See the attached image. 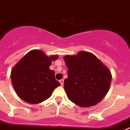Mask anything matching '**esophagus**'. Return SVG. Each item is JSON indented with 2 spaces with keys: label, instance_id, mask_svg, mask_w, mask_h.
Returning <instances> with one entry per match:
<instances>
[{
  "label": "esophagus",
  "instance_id": "1",
  "mask_svg": "<svg viewBox=\"0 0 130 130\" xmlns=\"http://www.w3.org/2000/svg\"><path fill=\"white\" fill-rule=\"evenodd\" d=\"M59 82H60L61 85V86L63 85V84H64V80H63V79H61V80H59Z\"/></svg>",
  "mask_w": 130,
  "mask_h": 130
}]
</instances>
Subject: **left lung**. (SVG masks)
Here are the masks:
<instances>
[{
  "instance_id": "left-lung-1",
  "label": "left lung",
  "mask_w": 130,
  "mask_h": 130,
  "mask_svg": "<svg viewBox=\"0 0 130 130\" xmlns=\"http://www.w3.org/2000/svg\"><path fill=\"white\" fill-rule=\"evenodd\" d=\"M68 78L64 89L69 99L80 107L98 104L109 91L111 82L109 70L93 54L80 52L76 56H66Z\"/></svg>"
}]
</instances>
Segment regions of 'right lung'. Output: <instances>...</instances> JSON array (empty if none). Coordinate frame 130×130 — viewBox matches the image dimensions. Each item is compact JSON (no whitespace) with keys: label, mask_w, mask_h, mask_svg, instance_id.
I'll use <instances>...</instances> for the list:
<instances>
[{"label":"right lung","mask_w":130,"mask_h":130,"mask_svg":"<svg viewBox=\"0 0 130 130\" xmlns=\"http://www.w3.org/2000/svg\"><path fill=\"white\" fill-rule=\"evenodd\" d=\"M57 56L48 57L40 50L29 52L15 65L11 78L17 94L31 104H37L51 96L60 83L55 78V72L49 69Z\"/></svg>","instance_id":"right-lung-1"}]
</instances>
